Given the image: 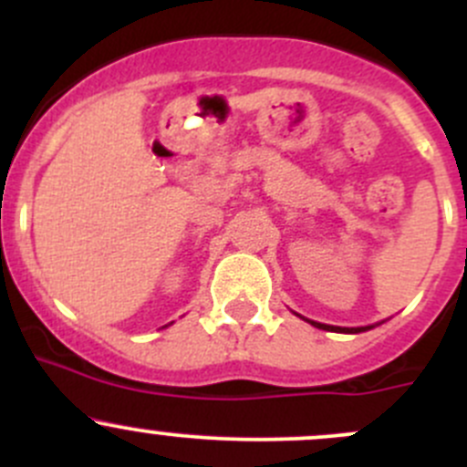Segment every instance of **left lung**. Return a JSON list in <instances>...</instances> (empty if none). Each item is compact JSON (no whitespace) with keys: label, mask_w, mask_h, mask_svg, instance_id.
Returning a JSON list of instances; mask_svg holds the SVG:
<instances>
[{"label":"left lung","mask_w":467,"mask_h":467,"mask_svg":"<svg viewBox=\"0 0 467 467\" xmlns=\"http://www.w3.org/2000/svg\"><path fill=\"white\" fill-rule=\"evenodd\" d=\"M309 323L318 329H332V332H346V334H357V332H366V329H370V325H366V327H334V325H323L317 321H309Z\"/></svg>","instance_id":"left-lung-1"}]
</instances>
